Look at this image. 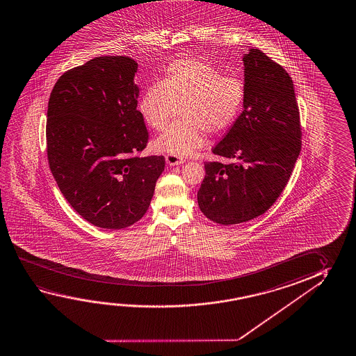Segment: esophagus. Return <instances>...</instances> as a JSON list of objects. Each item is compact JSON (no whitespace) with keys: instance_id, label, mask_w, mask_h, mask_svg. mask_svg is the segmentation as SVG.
I'll return each instance as SVG.
<instances>
[{"instance_id":"34e87169","label":"esophagus","mask_w":356,"mask_h":356,"mask_svg":"<svg viewBox=\"0 0 356 356\" xmlns=\"http://www.w3.org/2000/svg\"><path fill=\"white\" fill-rule=\"evenodd\" d=\"M165 159H166V163H169L170 166H175V165L184 163V159L175 156V155H171V154H168Z\"/></svg>"}]
</instances>
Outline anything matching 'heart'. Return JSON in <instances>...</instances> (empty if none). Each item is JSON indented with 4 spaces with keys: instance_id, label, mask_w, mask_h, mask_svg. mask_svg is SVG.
I'll use <instances>...</instances> for the list:
<instances>
[{
    "instance_id": "obj_1",
    "label": "heart",
    "mask_w": 356,
    "mask_h": 356,
    "mask_svg": "<svg viewBox=\"0 0 356 356\" xmlns=\"http://www.w3.org/2000/svg\"><path fill=\"white\" fill-rule=\"evenodd\" d=\"M245 93L238 76H223L215 65L200 59H177L160 82L144 90L139 111L149 128L163 130L179 109L180 118L159 136L155 146L185 158L204 146V131L217 134L234 124Z\"/></svg>"
}]
</instances>
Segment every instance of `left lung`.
I'll list each match as a JSON object with an SVG mask.
<instances>
[{"label": "left lung", "instance_id": "obj_1", "mask_svg": "<svg viewBox=\"0 0 356 356\" xmlns=\"http://www.w3.org/2000/svg\"><path fill=\"white\" fill-rule=\"evenodd\" d=\"M245 63L243 111L206 161L198 206L211 221L229 226L266 213L286 188L302 149L294 86L286 70L259 49Z\"/></svg>", "mask_w": 356, "mask_h": 356}]
</instances>
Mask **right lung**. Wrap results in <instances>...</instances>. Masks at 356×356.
Instances as JSON below:
<instances>
[{
	"instance_id": "obj_1",
	"label": "right lung",
	"mask_w": 356,
	"mask_h": 356,
	"mask_svg": "<svg viewBox=\"0 0 356 356\" xmlns=\"http://www.w3.org/2000/svg\"><path fill=\"white\" fill-rule=\"evenodd\" d=\"M138 63L95 57L67 70L48 102L47 159L70 206L97 227L119 229L145 215L165 158L140 154L149 133L138 106Z\"/></svg>"
}]
</instances>
